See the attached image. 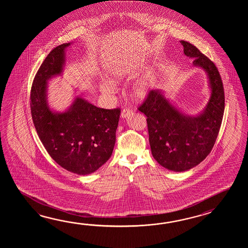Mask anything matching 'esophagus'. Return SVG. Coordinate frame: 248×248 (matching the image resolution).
<instances>
[{"instance_id": "1", "label": "esophagus", "mask_w": 248, "mask_h": 248, "mask_svg": "<svg viewBox=\"0 0 248 248\" xmlns=\"http://www.w3.org/2000/svg\"><path fill=\"white\" fill-rule=\"evenodd\" d=\"M133 111L129 108H125L123 109L122 111V118H126V117L129 116L131 114Z\"/></svg>"}]
</instances>
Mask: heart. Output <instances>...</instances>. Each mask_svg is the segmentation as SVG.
Here are the masks:
<instances>
[{"label":"heart","mask_w":248,"mask_h":248,"mask_svg":"<svg viewBox=\"0 0 248 248\" xmlns=\"http://www.w3.org/2000/svg\"><path fill=\"white\" fill-rule=\"evenodd\" d=\"M133 66L130 64H120L111 69L110 72V78L112 81L119 82L129 78L132 74ZM101 90L105 93H111L113 91V87L110 82H103L101 84ZM151 90V83L147 80H143L137 85L134 90V95L139 99L144 98Z\"/></svg>","instance_id":"obj_1"}]
</instances>
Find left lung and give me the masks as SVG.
I'll return each instance as SVG.
<instances>
[{
  "label": "left lung",
  "mask_w": 248,
  "mask_h": 248,
  "mask_svg": "<svg viewBox=\"0 0 248 248\" xmlns=\"http://www.w3.org/2000/svg\"><path fill=\"white\" fill-rule=\"evenodd\" d=\"M193 64L207 73L210 100L197 117L185 116L159 90H151L138 110L147 117L149 142L153 158L166 169L183 172L203 161L214 147L224 112V90L219 71L209 58L186 41H181Z\"/></svg>",
  "instance_id": "left-lung-1"
}]
</instances>
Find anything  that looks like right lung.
<instances>
[{"instance_id": "add662e5", "label": "right lung", "mask_w": 248, "mask_h": 248, "mask_svg": "<svg viewBox=\"0 0 248 248\" xmlns=\"http://www.w3.org/2000/svg\"><path fill=\"white\" fill-rule=\"evenodd\" d=\"M54 47L35 74L30 93L32 122L50 157L78 174L95 172L110 158L116 141L121 109H103L77 97L68 111L55 113L46 100L47 80L61 74L64 49Z\"/></svg>"}]
</instances>
